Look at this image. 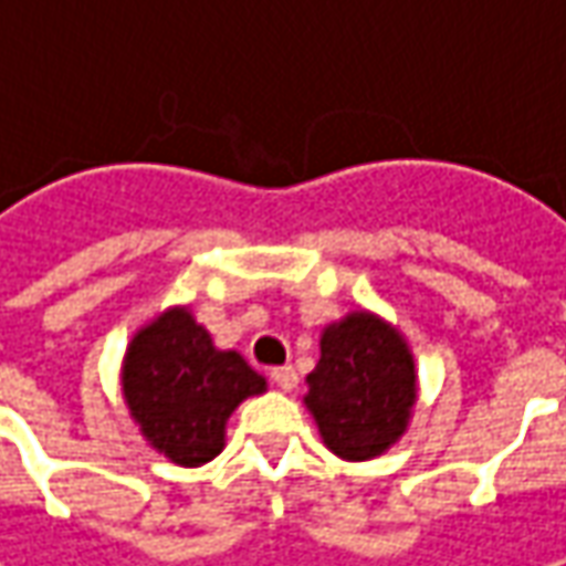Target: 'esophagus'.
I'll return each instance as SVG.
<instances>
[{"instance_id":"obj_1","label":"esophagus","mask_w":566,"mask_h":566,"mask_svg":"<svg viewBox=\"0 0 566 566\" xmlns=\"http://www.w3.org/2000/svg\"><path fill=\"white\" fill-rule=\"evenodd\" d=\"M271 380L283 394H290V390H295V384H298V375H295L290 365H280V368H271Z\"/></svg>"}]
</instances>
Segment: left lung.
<instances>
[{
	"label": "left lung",
	"instance_id": "1",
	"mask_svg": "<svg viewBox=\"0 0 566 566\" xmlns=\"http://www.w3.org/2000/svg\"><path fill=\"white\" fill-rule=\"evenodd\" d=\"M305 409L339 460L387 453L409 428L419 371L400 331L375 312H349L321 334V359L305 378Z\"/></svg>",
	"mask_w": 566,
	"mask_h": 566
}]
</instances>
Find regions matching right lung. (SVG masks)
<instances>
[{
	"instance_id": "right-lung-1",
	"label": "right lung",
	"mask_w": 566,
	"mask_h": 566,
	"mask_svg": "<svg viewBox=\"0 0 566 566\" xmlns=\"http://www.w3.org/2000/svg\"><path fill=\"white\" fill-rule=\"evenodd\" d=\"M268 390L235 349H217L188 305L135 331L122 356V397L144 441L176 467H205L227 444L235 406Z\"/></svg>"
}]
</instances>
